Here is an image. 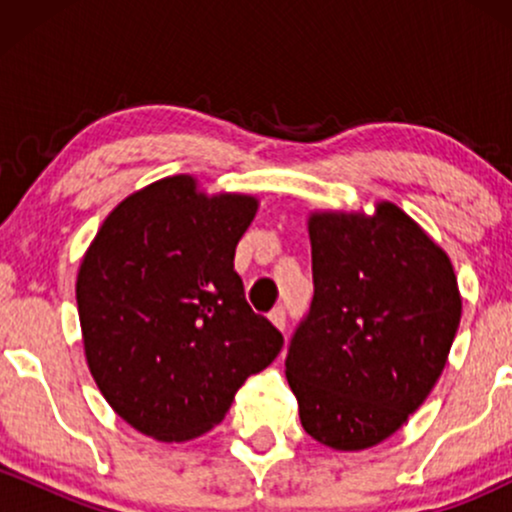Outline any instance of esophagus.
<instances>
[{"instance_id": "34e87169", "label": "esophagus", "mask_w": 512, "mask_h": 512, "mask_svg": "<svg viewBox=\"0 0 512 512\" xmlns=\"http://www.w3.org/2000/svg\"><path fill=\"white\" fill-rule=\"evenodd\" d=\"M269 320H272L274 325L279 327L281 332H284V330H286V308H284V305H279V308H274L272 313H269Z\"/></svg>"}]
</instances>
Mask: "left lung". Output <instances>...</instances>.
I'll return each mask as SVG.
<instances>
[{"mask_svg": "<svg viewBox=\"0 0 512 512\" xmlns=\"http://www.w3.org/2000/svg\"><path fill=\"white\" fill-rule=\"evenodd\" d=\"M313 303L286 378L308 436L334 450L390 438L443 373L462 301L443 250L395 204L315 214Z\"/></svg>", "mask_w": 512, "mask_h": 512, "instance_id": "obj_1", "label": "left lung"}]
</instances>
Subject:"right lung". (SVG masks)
Returning a JSON list of instances; mask_svg holds the SVG:
<instances>
[{
    "label": "right lung",
    "mask_w": 512,
    "mask_h": 512,
    "mask_svg": "<svg viewBox=\"0 0 512 512\" xmlns=\"http://www.w3.org/2000/svg\"><path fill=\"white\" fill-rule=\"evenodd\" d=\"M257 199L207 197L190 175L134 192L103 221L76 279L88 368L129 426L180 443L207 433L284 337L233 269Z\"/></svg>",
    "instance_id": "add662e5"
}]
</instances>
